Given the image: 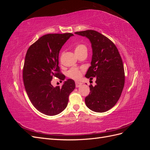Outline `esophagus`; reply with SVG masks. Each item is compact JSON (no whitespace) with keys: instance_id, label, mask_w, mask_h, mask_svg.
Segmentation results:
<instances>
[{"instance_id":"esophagus-1","label":"esophagus","mask_w":150,"mask_h":150,"mask_svg":"<svg viewBox=\"0 0 150 150\" xmlns=\"http://www.w3.org/2000/svg\"><path fill=\"white\" fill-rule=\"evenodd\" d=\"M82 85V83H78V82H76V88H79L80 86Z\"/></svg>"}]
</instances>
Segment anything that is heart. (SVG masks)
<instances>
[{
    "label": "heart",
    "instance_id": "obj_1",
    "mask_svg": "<svg viewBox=\"0 0 150 150\" xmlns=\"http://www.w3.org/2000/svg\"><path fill=\"white\" fill-rule=\"evenodd\" d=\"M87 51V47L84 44H77L74 47V52L76 55H78L80 53ZM67 76L70 78L74 79H79L81 76V71L78 68H71L69 71L67 72Z\"/></svg>",
    "mask_w": 150,
    "mask_h": 150
}]
</instances>
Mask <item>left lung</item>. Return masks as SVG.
Masks as SVG:
<instances>
[{"mask_svg":"<svg viewBox=\"0 0 150 150\" xmlns=\"http://www.w3.org/2000/svg\"><path fill=\"white\" fill-rule=\"evenodd\" d=\"M88 38L93 51L91 66L85 77H96V84L89 86L91 92L85 98L87 107L94 112H104L114 106L125 85V70L118 50L111 40L93 30L76 32Z\"/></svg>","mask_w":150,"mask_h":150,"instance_id":"8db88e82","label":"left lung"}]
</instances>
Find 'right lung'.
<instances>
[{
  "label": "right lung",
  "mask_w": 150,
  "mask_h": 150,
  "mask_svg": "<svg viewBox=\"0 0 150 150\" xmlns=\"http://www.w3.org/2000/svg\"><path fill=\"white\" fill-rule=\"evenodd\" d=\"M71 33L49 34L40 38L27 51L23 68L25 89L33 106L43 114L54 116L67 106L74 80L67 79L60 86L51 84L53 76L63 80L59 67V54Z\"/></svg>",
  "instance_id": "right-lung-1"
}]
</instances>
